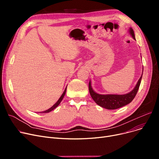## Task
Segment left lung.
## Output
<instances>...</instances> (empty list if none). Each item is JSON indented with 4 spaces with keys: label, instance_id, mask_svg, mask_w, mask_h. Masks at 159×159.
<instances>
[{
    "label": "left lung",
    "instance_id": "8db88e82",
    "mask_svg": "<svg viewBox=\"0 0 159 159\" xmlns=\"http://www.w3.org/2000/svg\"><path fill=\"white\" fill-rule=\"evenodd\" d=\"M129 32L130 35H131L133 39L135 40V34L134 31L132 27L129 28ZM143 74L139 78L137 85H135V88L128 94H123V95H118V94H99L94 90H93L92 86H91V82L89 81V89L90 94L99 106L105 108L108 110H115L117 108H119L120 107H123L129 102H131L132 100L135 97L137 91L139 90L140 84L142 80Z\"/></svg>",
    "mask_w": 159,
    "mask_h": 159
}]
</instances>
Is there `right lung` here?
<instances>
[{"mask_svg":"<svg viewBox=\"0 0 159 159\" xmlns=\"http://www.w3.org/2000/svg\"><path fill=\"white\" fill-rule=\"evenodd\" d=\"M66 90H67V87L65 88V89L63 93L62 94V95L61 96V97L59 98V99L58 100V101H57V102H56V103H55L52 107H51L50 108H49L48 110H45V111H42V112H40V113H48V112H50V111H51L52 110H53L54 108H57V107L60 105L61 101H62V99H63V97H64V96H65V92H66Z\"/></svg>","mask_w":159,"mask_h":159,"instance_id":"add662e5","label":"right lung"}]
</instances>
